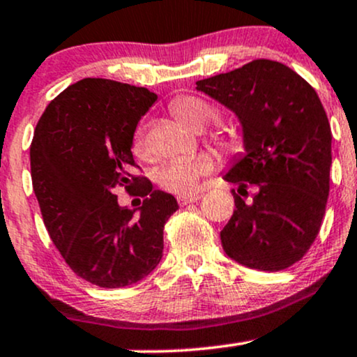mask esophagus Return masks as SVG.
I'll use <instances>...</instances> for the list:
<instances>
[{"mask_svg": "<svg viewBox=\"0 0 357 357\" xmlns=\"http://www.w3.org/2000/svg\"><path fill=\"white\" fill-rule=\"evenodd\" d=\"M199 199H201V195L199 194H180L177 197V201L180 206H187V204H190V202H197Z\"/></svg>", "mask_w": 357, "mask_h": 357, "instance_id": "obj_1", "label": "esophagus"}]
</instances>
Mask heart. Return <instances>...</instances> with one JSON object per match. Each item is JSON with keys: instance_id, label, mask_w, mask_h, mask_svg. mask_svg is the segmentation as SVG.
Masks as SVG:
<instances>
[{"instance_id": "obj_1", "label": "heart", "mask_w": 357, "mask_h": 357, "mask_svg": "<svg viewBox=\"0 0 357 357\" xmlns=\"http://www.w3.org/2000/svg\"><path fill=\"white\" fill-rule=\"evenodd\" d=\"M170 112L174 114V117L178 122H182L189 129L206 128V126L213 124L218 117L216 110L211 103L199 97H194V95L175 98L170 103ZM225 144L228 148H236L238 141L233 136H228L225 139ZM131 148L134 155L141 156V158L148 156V144L143 129H137L134 132ZM211 170H213V158L209 155H197L192 156V158H177L160 168L156 180H158L160 187H163L168 192H190V190L195 189L199 178L208 175Z\"/></svg>"}]
</instances>
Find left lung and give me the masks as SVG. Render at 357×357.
Instances as JSON below:
<instances>
[{"mask_svg": "<svg viewBox=\"0 0 357 357\" xmlns=\"http://www.w3.org/2000/svg\"><path fill=\"white\" fill-rule=\"evenodd\" d=\"M238 117L245 153L225 175L238 185L235 211L221 229L229 259L282 271L310 250L331 189L332 132L308 82L282 63L255 59L195 83ZM255 189L252 203L241 195Z\"/></svg>", "mask_w": 357, "mask_h": 357, "instance_id": "obj_1", "label": "left lung"}]
</instances>
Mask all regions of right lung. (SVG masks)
Instances as JSON below:
<instances>
[{
  "label": "right lung",
  "instance_id": "1",
  "mask_svg": "<svg viewBox=\"0 0 357 357\" xmlns=\"http://www.w3.org/2000/svg\"><path fill=\"white\" fill-rule=\"evenodd\" d=\"M156 95L103 78L70 85L47 105L30 146L32 185L49 236L76 275L95 286L141 281L163 255V228L177 199L131 175V143ZM144 197L121 208L113 189Z\"/></svg>",
  "mask_w": 357,
  "mask_h": 357
}]
</instances>
